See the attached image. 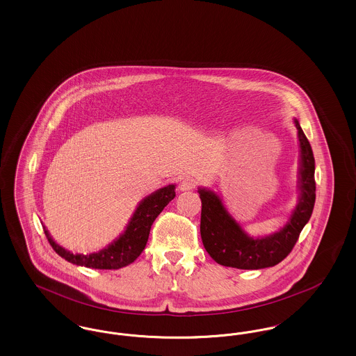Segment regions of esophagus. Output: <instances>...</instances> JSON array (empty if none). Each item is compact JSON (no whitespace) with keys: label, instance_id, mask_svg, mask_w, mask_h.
<instances>
[{"label":"esophagus","instance_id":"obj_1","mask_svg":"<svg viewBox=\"0 0 356 356\" xmlns=\"http://www.w3.org/2000/svg\"><path fill=\"white\" fill-rule=\"evenodd\" d=\"M196 186V180L192 179V177H184L181 181H180V186L179 188L181 191H189V189H193Z\"/></svg>","mask_w":356,"mask_h":356}]
</instances>
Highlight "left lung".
I'll list each match as a JSON object with an SVG mask.
<instances>
[{
    "label": "left lung",
    "mask_w": 356,
    "mask_h": 356,
    "mask_svg": "<svg viewBox=\"0 0 356 356\" xmlns=\"http://www.w3.org/2000/svg\"><path fill=\"white\" fill-rule=\"evenodd\" d=\"M300 144L299 202L287 224L268 236H248L227 211L220 197L209 189L200 188L202 221L200 234L204 248L224 267L238 270H260L279 264L295 247L302 229L309 220L315 205V159L309 141L298 120H295Z\"/></svg>",
    "instance_id": "1"
}]
</instances>
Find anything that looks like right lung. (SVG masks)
I'll return each instance as SVG.
<instances>
[{"instance_id":"1","label":"right lung","mask_w":356,"mask_h":356,"mask_svg":"<svg viewBox=\"0 0 356 356\" xmlns=\"http://www.w3.org/2000/svg\"><path fill=\"white\" fill-rule=\"evenodd\" d=\"M175 196L176 193L173 184L160 188L147 196L137 205L135 213L128 222L124 234L99 252L89 254H72L51 238L45 227L44 232L56 254L68 260L69 263L95 270H119L134 263L144 251L153 221L160 215L164 207H167L170 200H173Z\"/></svg>"}]
</instances>
